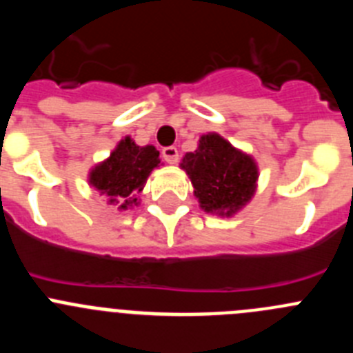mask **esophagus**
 Here are the masks:
<instances>
[{
  "instance_id": "1",
  "label": "esophagus",
  "mask_w": 353,
  "mask_h": 353,
  "mask_svg": "<svg viewBox=\"0 0 353 353\" xmlns=\"http://www.w3.org/2000/svg\"><path fill=\"white\" fill-rule=\"evenodd\" d=\"M163 159L170 164H176L179 163V148L176 147H164L163 148Z\"/></svg>"
}]
</instances>
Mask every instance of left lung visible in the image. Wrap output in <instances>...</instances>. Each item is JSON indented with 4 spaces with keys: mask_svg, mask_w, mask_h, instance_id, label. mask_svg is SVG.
<instances>
[{
    "mask_svg": "<svg viewBox=\"0 0 353 353\" xmlns=\"http://www.w3.org/2000/svg\"><path fill=\"white\" fill-rule=\"evenodd\" d=\"M182 168L206 212L229 216L243 208L255 192L257 166L252 157L236 150L219 134L203 137L198 150L185 154Z\"/></svg>",
    "mask_w": 353,
    "mask_h": 353,
    "instance_id": "obj_1",
    "label": "left lung"
}]
</instances>
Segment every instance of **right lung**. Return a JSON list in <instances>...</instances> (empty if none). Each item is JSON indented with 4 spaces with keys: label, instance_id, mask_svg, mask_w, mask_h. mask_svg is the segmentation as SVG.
Listing matches in <instances>:
<instances>
[{
    "label": "right lung",
    "instance_id": "add662e5",
    "mask_svg": "<svg viewBox=\"0 0 353 353\" xmlns=\"http://www.w3.org/2000/svg\"><path fill=\"white\" fill-rule=\"evenodd\" d=\"M159 152L155 147H138L131 138H124L112 152L110 159L96 166L90 173V183L110 196V203H122L121 208L137 203L148 174L159 164Z\"/></svg>",
    "mask_w": 353,
    "mask_h": 353
}]
</instances>
